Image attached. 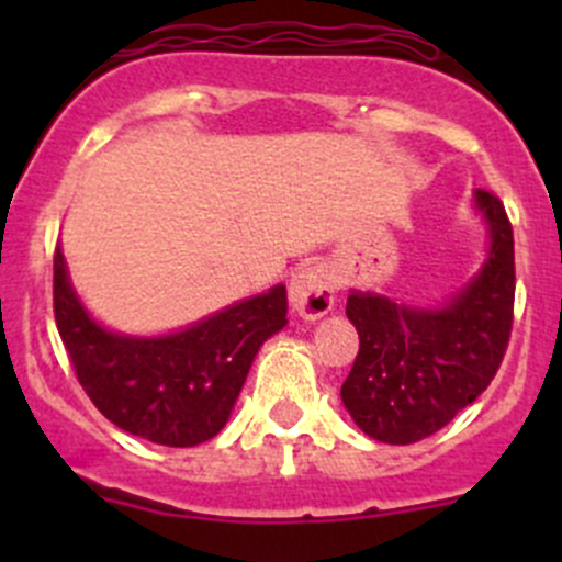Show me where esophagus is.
<instances>
[{"mask_svg":"<svg viewBox=\"0 0 562 562\" xmlns=\"http://www.w3.org/2000/svg\"><path fill=\"white\" fill-rule=\"evenodd\" d=\"M288 296H291V310L302 321H317L334 307V288L331 277L323 266L307 263L296 269L288 285Z\"/></svg>","mask_w":562,"mask_h":562,"instance_id":"obj_1","label":"esophagus"}]
</instances>
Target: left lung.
Instances as JSON below:
<instances>
[{
  "label": "left lung",
  "mask_w": 562,
  "mask_h": 562,
  "mask_svg": "<svg viewBox=\"0 0 562 562\" xmlns=\"http://www.w3.org/2000/svg\"><path fill=\"white\" fill-rule=\"evenodd\" d=\"M490 252L468 285L422 307L372 291H350L359 356L342 383L350 418L372 440L407 446L443 429L492 383L514 321V231L501 198L473 192Z\"/></svg>",
  "instance_id": "left-lung-1"
}]
</instances>
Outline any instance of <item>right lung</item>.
<instances>
[{
  "label": "right lung",
  "mask_w": 562,
  "mask_h": 562,
  "mask_svg": "<svg viewBox=\"0 0 562 562\" xmlns=\"http://www.w3.org/2000/svg\"><path fill=\"white\" fill-rule=\"evenodd\" d=\"M285 285L236 302L179 331L133 337L100 326L54 255V315L78 383L119 429L173 449L228 424L260 345L288 323Z\"/></svg>",
  "instance_id": "add662e5"
}]
</instances>
